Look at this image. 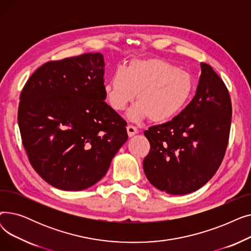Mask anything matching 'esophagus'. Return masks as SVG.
I'll return each mask as SVG.
<instances>
[{"label":"esophagus","instance_id":"34e87169","mask_svg":"<svg viewBox=\"0 0 251 251\" xmlns=\"http://www.w3.org/2000/svg\"><path fill=\"white\" fill-rule=\"evenodd\" d=\"M127 133H128L129 137H132L138 133V130L136 129V127H134L132 125H128L127 126Z\"/></svg>","mask_w":251,"mask_h":251}]
</instances>
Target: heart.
I'll return each instance as SVG.
<instances>
[{
  "label": "heart",
  "mask_w": 251,
  "mask_h": 251,
  "mask_svg": "<svg viewBox=\"0 0 251 251\" xmlns=\"http://www.w3.org/2000/svg\"><path fill=\"white\" fill-rule=\"evenodd\" d=\"M107 101L118 112L124 111L137 94V103L127 117L139 122L150 118L164 123L180 114L193 94L191 76L162 59H134L126 68L118 67L103 85Z\"/></svg>",
  "instance_id": "obj_1"
}]
</instances>
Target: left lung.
Segmentation results:
<instances>
[{
	"instance_id": "8db88e82",
	"label": "left lung",
	"mask_w": 251,
	"mask_h": 251,
	"mask_svg": "<svg viewBox=\"0 0 251 251\" xmlns=\"http://www.w3.org/2000/svg\"><path fill=\"white\" fill-rule=\"evenodd\" d=\"M196 94L172 120L144 131L151 151L143 170L152 185L169 194H188L216 174L228 146L232 103L209 65L201 63Z\"/></svg>"
}]
</instances>
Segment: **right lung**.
<instances>
[{"label": "right lung", "instance_id": "right-lung-1", "mask_svg": "<svg viewBox=\"0 0 251 251\" xmlns=\"http://www.w3.org/2000/svg\"><path fill=\"white\" fill-rule=\"evenodd\" d=\"M103 56L88 52L41 66L18 108L23 147L50 185L78 191L95 185L127 141V123L104 102Z\"/></svg>", "mask_w": 251, "mask_h": 251}]
</instances>
